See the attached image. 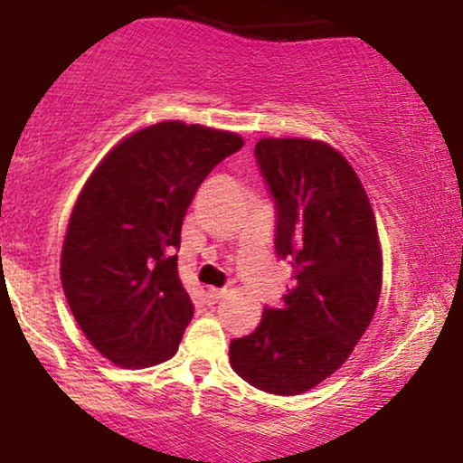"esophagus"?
Here are the masks:
<instances>
[{"label": "esophagus", "instance_id": "1", "mask_svg": "<svg viewBox=\"0 0 463 463\" xmlns=\"http://www.w3.org/2000/svg\"><path fill=\"white\" fill-rule=\"evenodd\" d=\"M225 293H227L225 288H208L206 290V299L211 301V303H217Z\"/></svg>", "mask_w": 463, "mask_h": 463}]
</instances>
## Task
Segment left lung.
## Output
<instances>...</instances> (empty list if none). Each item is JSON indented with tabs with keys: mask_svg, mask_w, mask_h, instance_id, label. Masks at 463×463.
Returning <instances> with one entry per match:
<instances>
[{
	"mask_svg": "<svg viewBox=\"0 0 463 463\" xmlns=\"http://www.w3.org/2000/svg\"><path fill=\"white\" fill-rule=\"evenodd\" d=\"M255 157L276 204V255L293 284L250 335L230 344L244 382L278 396L312 390L363 337L382 293V246L363 183L312 138H261Z\"/></svg>",
	"mask_w": 463,
	"mask_h": 463,
	"instance_id": "obj_1",
	"label": "left lung"
}]
</instances>
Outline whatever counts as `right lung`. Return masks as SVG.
I'll list each match as a JSON object with an SVG mask.
<instances>
[{
    "label": "right lung",
    "mask_w": 463,
    "mask_h": 463,
    "mask_svg": "<svg viewBox=\"0 0 463 463\" xmlns=\"http://www.w3.org/2000/svg\"><path fill=\"white\" fill-rule=\"evenodd\" d=\"M233 132L160 122L118 143L86 181L67 225L61 282L88 341L126 369L175 356L194 303L176 271L195 192Z\"/></svg>",
    "instance_id": "obj_1"
}]
</instances>
